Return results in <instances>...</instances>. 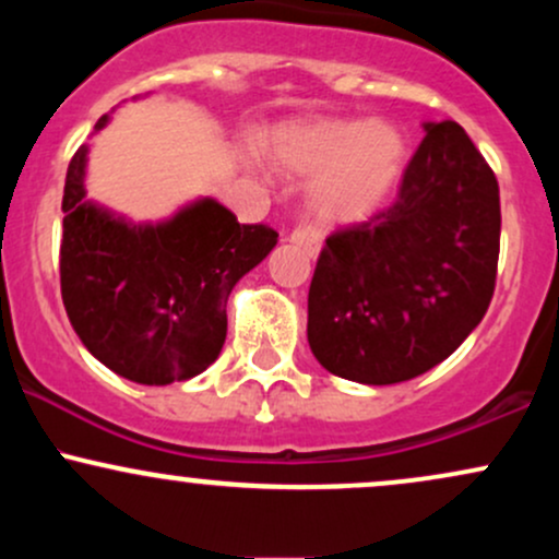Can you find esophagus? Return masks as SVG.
Returning <instances> with one entry per match:
<instances>
[{
	"instance_id": "1",
	"label": "esophagus",
	"mask_w": 559,
	"mask_h": 559,
	"mask_svg": "<svg viewBox=\"0 0 559 559\" xmlns=\"http://www.w3.org/2000/svg\"><path fill=\"white\" fill-rule=\"evenodd\" d=\"M288 241H294V243H297V247L305 249V252L310 254V258H318V252H320V236H318L316 228H310V226H297V228L292 230V234H288Z\"/></svg>"
}]
</instances>
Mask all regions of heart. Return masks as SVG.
Instances as JSON below:
<instances>
[{
    "label": "heart",
    "instance_id": "b5f03b06",
    "mask_svg": "<svg viewBox=\"0 0 559 559\" xmlns=\"http://www.w3.org/2000/svg\"><path fill=\"white\" fill-rule=\"evenodd\" d=\"M281 173L312 178L310 207L323 223H360L389 202L402 181L409 146L386 120H288L262 136Z\"/></svg>",
    "mask_w": 559,
    "mask_h": 559
}]
</instances>
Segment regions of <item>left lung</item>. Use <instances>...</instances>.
<instances>
[{
  "label": "left lung",
  "instance_id": "obj_1",
  "mask_svg": "<svg viewBox=\"0 0 559 559\" xmlns=\"http://www.w3.org/2000/svg\"><path fill=\"white\" fill-rule=\"evenodd\" d=\"M499 183L454 120L426 123L400 194L325 239L307 297V342L325 370L386 386L444 362L489 310Z\"/></svg>",
  "mask_w": 559,
  "mask_h": 559
}]
</instances>
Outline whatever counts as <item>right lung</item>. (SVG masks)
I'll return each instance as SVG.
<instances>
[{
	"label": "right lung",
	"mask_w": 559,
	"mask_h": 559,
	"mask_svg": "<svg viewBox=\"0 0 559 559\" xmlns=\"http://www.w3.org/2000/svg\"><path fill=\"white\" fill-rule=\"evenodd\" d=\"M107 115L96 131L105 128ZM86 146L62 194L60 288L70 323L112 373L146 386L207 370L226 342V301L278 234L202 199L157 226H131L86 202Z\"/></svg>",
	"instance_id": "right-lung-1"
}]
</instances>
